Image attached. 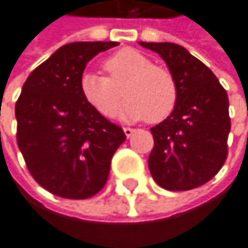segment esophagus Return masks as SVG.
I'll list each match as a JSON object with an SVG mask.
<instances>
[{
  "mask_svg": "<svg viewBox=\"0 0 248 248\" xmlns=\"http://www.w3.org/2000/svg\"><path fill=\"white\" fill-rule=\"evenodd\" d=\"M123 132H125V135L129 138V137H132V134H134V129H132V128H123Z\"/></svg>",
  "mask_w": 248,
  "mask_h": 248,
  "instance_id": "obj_1",
  "label": "esophagus"
}]
</instances>
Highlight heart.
I'll return each instance as SVG.
<instances>
[{"label":"heart","mask_w":248,"mask_h":248,"mask_svg":"<svg viewBox=\"0 0 248 248\" xmlns=\"http://www.w3.org/2000/svg\"><path fill=\"white\" fill-rule=\"evenodd\" d=\"M110 77L84 71L80 92L92 108L113 117L125 91L128 99L119 116L125 120L147 119L152 123L167 119L177 104L178 89L174 76L135 49H122L106 61Z\"/></svg>","instance_id":"heart-1"}]
</instances>
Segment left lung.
Listing matches in <instances>:
<instances>
[{
  "label": "left lung",
  "mask_w": 248,
  "mask_h": 248,
  "mask_svg": "<svg viewBox=\"0 0 248 248\" xmlns=\"http://www.w3.org/2000/svg\"><path fill=\"white\" fill-rule=\"evenodd\" d=\"M140 44L165 61L178 89L172 113L150 128L155 140L149 156L152 177L167 190L202 186L220 171L228 156V93L208 66L183 46Z\"/></svg>",
  "instance_id": "1"
}]
</instances>
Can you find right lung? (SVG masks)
<instances>
[{
  "mask_svg": "<svg viewBox=\"0 0 248 248\" xmlns=\"http://www.w3.org/2000/svg\"><path fill=\"white\" fill-rule=\"evenodd\" d=\"M116 41H77L59 49L26 78L16 102L17 146L35 182L53 195L86 199L107 183L123 129L80 92L86 63Z\"/></svg>",
  "mask_w": 248,
  "mask_h": 248,
  "instance_id": "add662e5",
  "label": "right lung"
}]
</instances>
